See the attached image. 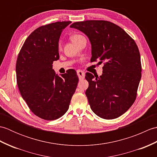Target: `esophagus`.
I'll list each match as a JSON object with an SVG mask.
<instances>
[{"label": "esophagus", "instance_id": "34e87169", "mask_svg": "<svg viewBox=\"0 0 157 157\" xmlns=\"http://www.w3.org/2000/svg\"><path fill=\"white\" fill-rule=\"evenodd\" d=\"M77 74H78L79 79H82L84 78L85 73L84 71H82V70H78V71H77Z\"/></svg>", "mask_w": 157, "mask_h": 157}]
</instances>
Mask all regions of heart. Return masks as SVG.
<instances>
[{"label":"heart","instance_id":"heart-1","mask_svg":"<svg viewBox=\"0 0 157 157\" xmlns=\"http://www.w3.org/2000/svg\"><path fill=\"white\" fill-rule=\"evenodd\" d=\"M84 38V37L82 35L75 34H73L71 36V41L73 43H75V44H76V43L78 42L79 40H80L82 38ZM59 49L61 48V42H59Z\"/></svg>","mask_w":157,"mask_h":157}]
</instances>
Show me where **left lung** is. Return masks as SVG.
Masks as SVG:
<instances>
[{
  "label": "left lung",
  "instance_id": "8db88e82",
  "mask_svg": "<svg viewBox=\"0 0 157 157\" xmlns=\"http://www.w3.org/2000/svg\"><path fill=\"white\" fill-rule=\"evenodd\" d=\"M75 28L88 36L92 46L91 62L105 61L100 77L86 73V90L90 108L96 115L113 119L122 115L134 102L142 66L135 41L113 23L88 20L73 23Z\"/></svg>",
  "mask_w": 157,
  "mask_h": 157
}]
</instances>
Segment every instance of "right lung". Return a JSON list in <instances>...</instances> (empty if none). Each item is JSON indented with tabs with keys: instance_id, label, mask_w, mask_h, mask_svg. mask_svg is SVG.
Listing matches in <instances>:
<instances>
[{
	"instance_id": "add662e5",
	"label": "right lung",
	"mask_w": 157,
	"mask_h": 157,
	"mask_svg": "<svg viewBox=\"0 0 157 157\" xmlns=\"http://www.w3.org/2000/svg\"><path fill=\"white\" fill-rule=\"evenodd\" d=\"M71 21H58L39 27L29 35L16 63L17 83L23 100L38 117L51 121L67 111L78 83L73 69L61 76L52 69L59 59V41Z\"/></svg>"
}]
</instances>
